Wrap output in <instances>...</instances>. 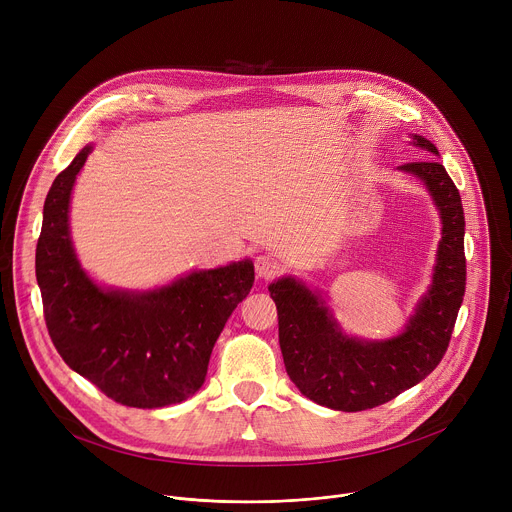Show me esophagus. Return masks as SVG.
Returning a JSON list of instances; mask_svg holds the SVG:
<instances>
[{
    "label": "esophagus",
    "mask_w": 512,
    "mask_h": 512,
    "mask_svg": "<svg viewBox=\"0 0 512 512\" xmlns=\"http://www.w3.org/2000/svg\"><path fill=\"white\" fill-rule=\"evenodd\" d=\"M255 273L261 279H273L281 273V265L271 255L255 257Z\"/></svg>",
    "instance_id": "34e87169"
}]
</instances>
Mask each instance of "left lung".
<instances>
[{"instance_id":"1","label":"left lung","mask_w":512,"mask_h":512,"mask_svg":"<svg viewBox=\"0 0 512 512\" xmlns=\"http://www.w3.org/2000/svg\"><path fill=\"white\" fill-rule=\"evenodd\" d=\"M413 143L440 154L421 135H413ZM401 170L425 182L444 225L433 285L401 336L385 342L348 338L304 285L289 277L269 285L285 371L308 399L330 409H373L423 381L444 358L464 300L466 223L460 192L437 160L409 162Z\"/></svg>"}]
</instances>
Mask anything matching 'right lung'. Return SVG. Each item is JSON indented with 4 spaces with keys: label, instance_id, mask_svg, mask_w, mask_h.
<instances>
[{
    "label": "right lung",
    "instance_id": "right-lung-1",
    "mask_svg": "<svg viewBox=\"0 0 512 512\" xmlns=\"http://www.w3.org/2000/svg\"><path fill=\"white\" fill-rule=\"evenodd\" d=\"M91 150L56 176L44 202L36 279L48 334L68 367L115 403H180L202 387L216 338L253 287V263L198 271L139 296L99 289L68 237L70 190Z\"/></svg>",
    "mask_w": 512,
    "mask_h": 512
}]
</instances>
